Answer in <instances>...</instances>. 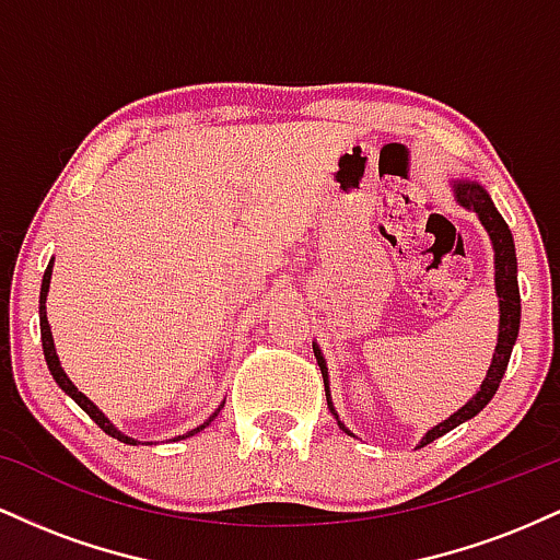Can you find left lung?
Masks as SVG:
<instances>
[{
  "instance_id": "1",
  "label": "left lung",
  "mask_w": 560,
  "mask_h": 560,
  "mask_svg": "<svg viewBox=\"0 0 560 560\" xmlns=\"http://www.w3.org/2000/svg\"><path fill=\"white\" fill-rule=\"evenodd\" d=\"M455 197H458V202L464 205V208L474 210V213L479 215L481 226L487 229V234H490L492 247H494V289H498V298H500L498 347H494L492 365H490V371H487V378L481 382L477 395H474L471 400H468L464 408L458 410V413H453L447 421L436 423L432 432H427V436H423L419 447L434 442L436 436L447 434L450 429H455L458 423L474 419V416H477L479 410L492 400L494 392H498V387H500V378H503L505 369H508V361H511V350H513V345H516V337H518V320H522V298H518V279H516V247H513L511 229H508L503 215H500L498 208L492 205L490 195H487L479 184L458 182L455 184ZM313 352H316V361L320 365V374H324V387H326V374H329V371H326L324 355H320V350L316 345H313ZM326 400H329V389H326ZM329 410L334 413L331 402H329ZM339 427H342V423H339Z\"/></svg>"
}]
</instances>
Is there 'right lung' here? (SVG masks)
<instances>
[{"mask_svg": "<svg viewBox=\"0 0 560 560\" xmlns=\"http://www.w3.org/2000/svg\"><path fill=\"white\" fill-rule=\"evenodd\" d=\"M49 279H52V262H49L47 266V271H44V279H42V298H38V326H42V347H44V361H47V365H49V371H52V376H55V382L60 384L62 389H66V395H70L73 397L75 402L81 405L83 410H86L89 413V419H92L96 427L102 429V432L105 434H110V436H115V440H120V442H126V445H137V440H131V436H126V434H120L118 429L113 427L110 421L105 419V413H102L100 408H96V405L89 400L86 395H81L79 389H75V384L70 382V378L66 376V371H62V365H60V358H57V352H55V342H52V331H49V324H47V307H44V302H47V292H49ZM221 410V408H218ZM218 410L213 416H210L208 421L202 423V427H197L195 432H189V434H197L199 429H205V427H210V421L215 419L218 416ZM178 440V436H176ZM184 440V436H182Z\"/></svg>", "mask_w": 560, "mask_h": 560, "instance_id": "1", "label": "right lung"}]
</instances>
